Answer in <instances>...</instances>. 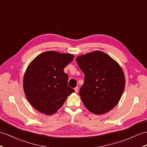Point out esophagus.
Wrapping results in <instances>:
<instances>
[{
	"mask_svg": "<svg viewBox=\"0 0 147 147\" xmlns=\"http://www.w3.org/2000/svg\"><path fill=\"white\" fill-rule=\"evenodd\" d=\"M78 91V87H76V88H75V92H76V93H77Z\"/></svg>",
	"mask_w": 147,
	"mask_h": 147,
	"instance_id": "esophagus-1",
	"label": "esophagus"
}]
</instances>
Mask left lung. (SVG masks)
Instances as JSON below:
<instances>
[{"mask_svg":"<svg viewBox=\"0 0 147 147\" xmlns=\"http://www.w3.org/2000/svg\"><path fill=\"white\" fill-rule=\"evenodd\" d=\"M76 61L85 74L79 92L84 105L97 115L109 112L119 103L124 91L125 78L121 67L99 51L78 56Z\"/></svg>","mask_w":147,"mask_h":147,"instance_id":"8db88e82","label":"left lung"}]
</instances>
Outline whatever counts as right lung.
Segmentation results:
<instances>
[{"mask_svg": "<svg viewBox=\"0 0 147 147\" xmlns=\"http://www.w3.org/2000/svg\"><path fill=\"white\" fill-rule=\"evenodd\" d=\"M74 59L70 53L47 51L37 55L28 65L23 88L28 101L45 115L55 113L75 92L68 86L64 68Z\"/></svg>", "mask_w": 147, "mask_h": 147, "instance_id": "add662e5", "label": "right lung"}]
</instances>
